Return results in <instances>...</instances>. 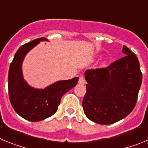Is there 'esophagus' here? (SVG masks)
Segmentation results:
<instances>
[{
    "instance_id": "1",
    "label": "esophagus",
    "mask_w": 148,
    "mask_h": 148,
    "mask_svg": "<svg viewBox=\"0 0 148 148\" xmlns=\"http://www.w3.org/2000/svg\"><path fill=\"white\" fill-rule=\"evenodd\" d=\"M78 83L80 84H84L86 83L85 78L84 76H80L79 77V80H78Z\"/></svg>"
}]
</instances>
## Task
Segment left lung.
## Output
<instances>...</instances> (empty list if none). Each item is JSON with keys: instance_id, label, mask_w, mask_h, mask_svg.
Returning <instances> with one entry per match:
<instances>
[{"instance_id": "obj_1", "label": "left lung", "mask_w": 148, "mask_h": 148, "mask_svg": "<svg viewBox=\"0 0 148 148\" xmlns=\"http://www.w3.org/2000/svg\"><path fill=\"white\" fill-rule=\"evenodd\" d=\"M126 56L107 67L85 71L87 92L82 106L87 118L110 125L125 118L135 108L142 80L136 56L123 47Z\"/></svg>"}]
</instances>
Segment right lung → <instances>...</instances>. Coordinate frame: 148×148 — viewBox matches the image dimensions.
Masks as SVG:
<instances>
[{
  "label": "right lung",
  "instance_id": "1",
  "mask_svg": "<svg viewBox=\"0 0 148 148\" xmlns=\"http://www.w3.org/2000/svg\"><path fill=\"white\" fill-rule=\"evenodd\" d=\"M40 40L47 39L39 38L23 44L18 49L10 64L8 75L9 97L13 109L22 118L33 122L53 116L58 110L61 97L75 87L78 81V77L60 81L44 90L32 88L24 82L22 61L25 55Z\"/></svg>",
  "mask_w": 148,
  "mask_h": 148
}]
</instances>
